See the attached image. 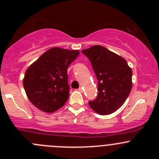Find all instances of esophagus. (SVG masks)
<instances>
[{"mask_svg":"<svg viewBox=\"0 0 159 159\" xmlns=\"http://www.w3.org/2000/svg\"><path fill=\"white\" fill-rule=\"evenodd\" d=\"M78 91H80V92H82V91H83L82 88H79V89H78Z\"/></svg>","mask_w":159,"mask_h":159,"instance_id":"34e87169","label":"esophagus"}]
</instances>
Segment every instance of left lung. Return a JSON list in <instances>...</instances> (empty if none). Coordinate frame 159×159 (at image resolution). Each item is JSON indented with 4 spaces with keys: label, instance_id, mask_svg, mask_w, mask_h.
Wrapping results in <instances>:
<instances>
[{
    "label": "left lung",
    "instance_id": "8db88e82",
    "mask_svg": "<svg viewBox=\"0 0 159 159\" xmlns=\"http://www.w3.org/2000/svg\"><path fill=\"white\" fill-rule=\"evenodd\" d=\"M91 61L98 82V96L89 102L101 115L117 111L126 101L132 87V70L125 58L101 45L82 50Z\"/></svg>",
    "mask_w": 159,
    "mask_h": 159
}]
</instances>
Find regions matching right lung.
<instances>
[{
    "label": "right lung",
    "mask_w": 159,
    "mask_h": 159,
    "mask_svg": "<svg viewBox=\"0 0 159 159\" xmlns=\"http://www.w3.org/2000/svg\"><path fill=\"white\" fill-rule=\"evenodd\" d=\"M78 50L52 48L28 67L23 80L30 102L38 109L52 113L69 97L68 66L79 55Z\"/></svg>",
    "instance_id": "right-lung-1"
}]
</instances>
